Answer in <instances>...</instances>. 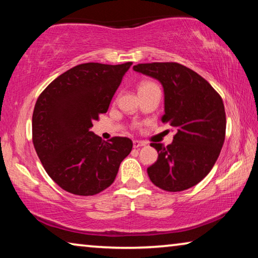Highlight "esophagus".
I'll return each instance as SVG.
<instances>
[{"mask_svg": "<svg viewBox=\"0 0 258 258\" xmlns=\"http://www.w3.org/2000/svg\"><path fill=\"white\" fill-rule=\"evenodd\" d=\"M143 146H146L145 142L138 141V140H134V141H133V147L134 148H140V147H143Z\"/></svg>", "mask_w": 258, "mask_h": 258, "instance_id": "esophagus-1", "label": "esophagus"}]
</instances>
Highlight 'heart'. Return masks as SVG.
<instances>
[{"instance_id":"obj_1","label":"heart","mask_w":258,"mask_h":258,"mask_svg":"<svg viewBox=\"0 0 258 258\" xmlns=\"http://www.w3.org/2000/svg\"><path fill=\"white\" fill-rule=\"evenodd\" d=\"M149 84H151V83H143V84H141V86H145V85H149ZM140 86V87H141Z\"/></svg>"}]
</instances>
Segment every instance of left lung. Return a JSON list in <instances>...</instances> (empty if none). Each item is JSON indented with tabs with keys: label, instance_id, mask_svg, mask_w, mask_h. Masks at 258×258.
Here are the masks:
<instances>
[{
	"label": "left lung",
	"instance_id": "obj_1",
	"mask_svg": "<svg viewBox=\"0 0 258 258\" xmlns=\"http://www.w3.org/2000/svg\"><path fill=\"white\" fill-rule=\"evenodd\" d=\"M134 72L155 78L164 90L163 123L176 128L173 142L151 143L158 159L147 172L160 189H189L211 172L225 139L224 104L212 85L176 62L140 63Z\"/></svg>",
	"mask_w": 258,
	"mask_h": 258
}]
</instances>
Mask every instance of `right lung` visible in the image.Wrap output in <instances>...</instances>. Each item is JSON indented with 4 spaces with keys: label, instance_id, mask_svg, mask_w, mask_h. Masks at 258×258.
<instances>
[{
    "label": "right lung",
    "instance_id": "obj_1",
    "mask_svg": "<svg viewBox=\"0 0 258 258\" xmlns=\"http://www.w3.org/2000/svg\"><path fill=\"white\" fill-rule=\"evenodd\" d=\"M132 62L82 63L61 74L38 97L33 112V143L46 173L63 190L93 196L115 181L132 150L128 138L109 142L90 128L107 112Z\"/></svg>",
    "mask_w": 258,
    "mask_h": 258
}]
</instances>
